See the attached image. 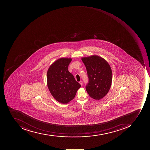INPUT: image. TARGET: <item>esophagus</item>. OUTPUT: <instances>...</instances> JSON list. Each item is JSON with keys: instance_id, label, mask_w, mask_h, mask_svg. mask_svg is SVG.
<instances>
[{"instance_id": "34e87169", "label": "esophagus", "mask_w": 150, "mask_h": 150, "mask_svg": "<svg viewBox=\"0 0 150 150\" xmlns=\"http://www.w3.org/2000/svg\"><path fill=\"white\" fill-rule=\"evenodd\" d=\"M79 83H80V84L81 85V86H82V81H79Z\"/></svg>"}]
</instances>
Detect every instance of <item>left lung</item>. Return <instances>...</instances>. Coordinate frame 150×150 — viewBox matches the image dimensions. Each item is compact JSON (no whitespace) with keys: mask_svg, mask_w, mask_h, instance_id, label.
Wrapping results in <instances>:
<instances>
[{"mask_svg":"<svg viewBox=\"0 0 150 150\" xmlns=\"http://www.w3.org/2000/svg\"><path fill=\"white\" fill-rule=\"evenodd\" d=\"M87 71L88 83L86 89L89 96L95 100L103 98L111 85L112 73L107 61L97 55L82 58Z\"/></svg>","mask_w":150,"mask_h":150,"instance_id":"obj_1","label":"left lung"}]
</instances>
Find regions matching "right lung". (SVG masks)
<instances>
[{
  "mask_svg": "<svg viewBox=\"0 0 150 150\" xmlns=\"http://www.w3.org/2000/svg\"><path fill=\"white\" fill-rule=\"evenodd\" d=\"M71 59L61 58L54 62L48 69L47 86L54 98L62 104L73 100L81 86L68 70Z\"/></svg>",
  "mask_w": 150,
  "mask_h": 150,
  "instance_id": "right-lung-1",
  "label": "right lung"
}]
</instances>
